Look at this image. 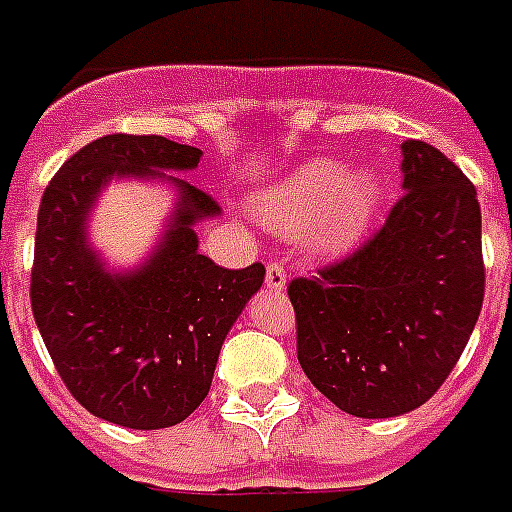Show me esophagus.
<instances>
[{
	"mask_svg": "<svg viewBox=\"0 0 512 512\" xmlns=\"http://www.w3.org/2000/svg\"><path fill=\"white\" fill-rule=\"evenodd\" d=\"M265 284H268L270 292H284V289H286L284 263H278V260H270L268 268H265Z\"/></svg>",
	"mask_w": 512,
	"mask_h": 512,
	"instance_id": "34e87169",
	"label": "esophagus"
}]
</instances>
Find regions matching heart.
I'll use <instances>...</instances> for the list:
<instances>
[{"mask_svg": "<svg viewBox=\"0 0 512 512\" xmlns=\"http://www.w3.org/2000/svg\"><path fill=\"white\" fill-rule=\"evenodd\" d=\"M381 205V184L371 170L318 157L255 194V213L286 236L310 231L323 249H344L368 231Z\"/></svg>", "mask_w": 512, "mask_h": 512, "instance_id": "heart-1", "label": "heart"}]
</instances>
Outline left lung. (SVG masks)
Listing matches in <instances>:
<instances>
[{"instance_id": "obj_1", "label": "left lung", "mask_w": 512, "mask_h": 512, "mask_svg": "<svg viewBox=\"0 0 512 512\" xmlns=\"http://www.w3.org/2000/svg\"><path fill=\"white\" fill-rule=\"evenodd\" d=\"M402 189L363 247L289 284L302 371L357 418H394L431 400L484 302L471 181L436 147L407 139Z\"/></svg>"}]
</instances>
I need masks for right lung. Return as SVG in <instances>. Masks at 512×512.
Returning <instances> with one entry per match:
<instances>
[{
    "instance_id": "add662e5",
    "label": "right lung",
    "mask_w": 512,
    "mask_h": 512,
    "mask_svg": "<svg viewBox=\"0 0 512 512\" xmlns=\"http://www.w3.org/2000/svg\"><path fill=\"white\" fill-rule=\"evenodd\" d=\"M199 157L202 149L165 136H102L78 149L41 197L33 318L68 392L126 429H168L202 405L226 334L263 286L260 263L228 270L197 252L194 226L220 207L176 173L197 168ZM115 177L177 191L166 234L131 271L107 269L88 242L90 210Z\"/></svg>"
}]
</instances>
